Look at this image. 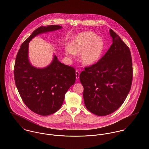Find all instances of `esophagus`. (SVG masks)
<instances>
[{
    "label": "esophagus",
    "instance_id": "1",
    "mask_svg": "<svg viewBox=\"0 0 149 149\" xmlns=\"http://www.w3.org/2000/svg\"><path fill=\"white\" fill-rule=\"evenodd\" d=\"M75 74H76V79H78L79 78V72L78 70H76Z\"/></svg>",
    "mask_w": 149,
    "mask_h": 149
}]
</instances>
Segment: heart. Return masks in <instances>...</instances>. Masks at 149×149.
<instances>
[{"instance_id": "heart-1", "label": "heart", "mask_w": 149, "mask_h": 149, "mask_svg": "<svg viewBox=\"0 0 149 149\" xmlns=\"http://www.w3.org/2000/svg\"><path fill=\"white\" fill-rule=\"evenodd\" d=\"M103 39L92 31L78 33L71 41L66 54L72 56L79 53V61L85 66H90L97 62L104 49Z\"/></svg>"}]
</instances>
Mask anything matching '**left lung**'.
Returning <instances> with one entry per match:
<instances>
[{
	"label": "left lung",
	"instance_id": "obj_1",
	"mask_svg": "<svg viewBox=\"0 0 149 149\" xmlns=\"http://www.w3.org/2000/svg\"><path fill=\"white\" fill-rule=\"evenodd\" d=\"M113 43L99 61L86 67L79 75L87 109L99 116L114 113L123 104L131 88L132 58L128 46L110 29Z\"/></svg>",
	"mask_w": 149,
	"mask_h": 149
}]
</instances>
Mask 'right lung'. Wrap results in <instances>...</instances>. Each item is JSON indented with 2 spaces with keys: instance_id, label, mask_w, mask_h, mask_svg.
<instances>
[{
  "instance_id": "obj_1",
  "label": "right lung",
  "mask_w": 149,
  "mask_h": 149,
  "mask_svg": "<svg viewBox=\"0 0 149 149\" xmlns=\"http://www.w3.org/2000/svg\"><path fill=\"white\" fill-rule=\"evenodd\" d=\"M62 27L50 25L36 29L22 44L15 59L14 74L19 93L27 107L40 116L54 114L61 107L65 94L75 82V70L60 62L55 55L48 66H33L29 60V43L39 34Z\"/></svg>"
}]
</instances>
